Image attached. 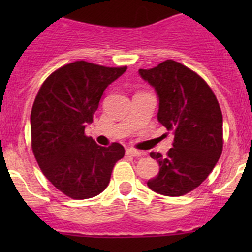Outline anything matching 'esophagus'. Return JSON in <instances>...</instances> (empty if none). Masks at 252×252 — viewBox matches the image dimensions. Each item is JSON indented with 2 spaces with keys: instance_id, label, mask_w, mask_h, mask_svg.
<instances>
[{
  "instance_id": "34e87169",
  "label": "esophagus",
  "mask_w": 252,
  "mask_h": 252,
  "mask_svg": "<svg viewBox=\"0 0 252 252\" xmlns=\"http://www.w3.org/2000/svg\"><path fill=\"white\" fill-rule=\"evenodd\" d=\"M126 155H129V156H134V157H140L142 155H145L142 151H138V150L135 149H126Z\"/></svg>"
}]
</instances>
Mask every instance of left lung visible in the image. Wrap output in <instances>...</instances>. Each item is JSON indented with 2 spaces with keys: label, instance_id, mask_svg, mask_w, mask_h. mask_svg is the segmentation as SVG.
Returning a JSON list of instances; mask_svg holds the SVG:
<instances>
[{
  "label": "left lung",
  "instance_id": "obj_1",
  "mask_svg": "<svg viewBox=\"0 0 252 252\" xmlns=\"http://www.w3.org/2000/svg\"><path fill=\"white\" fill-rule=\"evenodd\" d=\"M139 74L158 97L157 119L174 135L173 147L163 157L150 156L159 172L147 187L164 196H182L199 187L215 168L223 149V117L206 81L185 65L167 60Z\"/></svg>",
  "mask_w": 252,
  "mask_h": 252
}]
</instances>
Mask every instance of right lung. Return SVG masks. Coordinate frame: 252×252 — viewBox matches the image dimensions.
Segmentation results:
<instances>
[{"label": "right lung", "instance_id": "add662e5", "mask_svg": "<svg viewBox=\"0 0 252 252\" xmlns=\"http://www.w3.org/2000/svg\"><path fill=\"white\" fill-rule=\"evenodd\" d=\"M126 70L77 61L53 72L37 93L30 114L32 152L45 177L72 199L101 194L124 156L121 144L100 146L85 126L106 88Z\"/></svg>", "mask_w": 252, "mask_h": 252}]
</instances>
